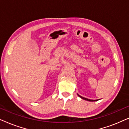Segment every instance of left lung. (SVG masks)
Listing matches in <instances>:
<instances>
[{
  "label": "left lung",
  "mask_w": 129,
  "mask_h": 129,
  "mask_svg": "<svg viewBox=\"0 0 129 129\" xmlns=\"http://www.w3.org/2000/svg\"><path fill=\"white\" fill-rule=\"evenodd\" d=\"M77 95H78V96H79V97H80V98H82V99L85 100H87V101H89V102H95V101H97V100H90V99H87V98H83V97L80 96V95H79L78 94H77Z\"/></svg>",
  "instance_id": "1"
}]
</instances>
